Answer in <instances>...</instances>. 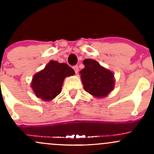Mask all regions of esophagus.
Wrapping results in <instances>:
<instances>
[{"label":"esophagus","mask_w":154,"mask_h":154,"mask_svg":"<svg viewBox=\"0 0 154 154\" xmlns=\"http://www.w3.org/2000/svg\"><path fill=\"white\" fill-rule=\"evenodd\" d=\"M74 72H75L76 74H78V66H74Z\"/></svg>","instance_id":"1"}]
</instances>
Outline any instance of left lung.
<instances>
[{
  "mask_svg": "<svg viewBox=\"0 0 154 154\" xmlns=\"http://www.w3.org/2000/svg\"><path fill=\"white\" fill-rule=\"evenodd\" d=\"M82 63L85 68L80 74L84 89L94 97H106L114 88V73L94 60L85 59Z\"/></svg>",
  "mask_w": 154,
  "mask_h": 154,
  "instance_id": "1",
  "label": "left lung"
}]
</instances>
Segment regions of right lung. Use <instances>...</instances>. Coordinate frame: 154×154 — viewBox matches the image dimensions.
<instances>
[{
  "label": "right lung",
  "instance_id": "1",
  "mask_svg": "<svg viewBox=\"0 0 154 154\" xmlns=\"http://www.w3.org/2000/svg\"><path fill=\"white\" fill-rule=\"evenodd\" d=\"M74 74V69L65 63L50 60L43 70L33 76L31 88L38 98L51 101L61 92L65 78Z\"/></svg>",
  "mask_w": 154,
  "mask_h": 154
}]
</instances>
